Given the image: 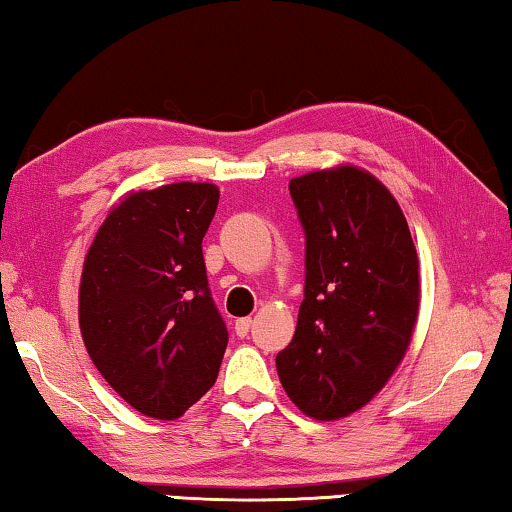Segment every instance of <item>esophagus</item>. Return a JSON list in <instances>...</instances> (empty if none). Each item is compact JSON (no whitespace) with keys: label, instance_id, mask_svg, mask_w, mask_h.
<instances>
[{"label":"esophagus","instance_id":"34e87169","mask_svg":"<svg viewBox=\"0 0 512 512\" xmlns=\"http://www.w3.org/2000/svg\"><path fill=\"white\" fill-rule=\"evenodd\" d=\"M251 324H254V321H251V317H242V319H237V321H235V333L240 335V338H247V333H249Z\"/></svg>","mask_w":512,"mask_h":512}]
</instances>
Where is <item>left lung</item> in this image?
<instances>
[{"instance_id":"8db88e82","label":"left lung","mask_w":512,"mask_h":512,"mask_svg":"<svg viewBox=\"0 0 512 512\" xmlns=\"http://www.w3.org/2000/svg\"><path fill=\"white\" fill-rule=\"evenodd\" d=\"M305 228V298L282 387L307 417L361 410L401 366L419 317V258L387 186L356 165L289 181Z\"/></svg>"}]
</instances>
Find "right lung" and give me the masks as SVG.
Here are the masks:
<instances>
[{
    "label": "right lung",
    "instance_id": "obj_1",
    "mask_svg": "<svg viewBox=\"0 0 512 512\" xmlns=\"http://www.w3.org/2000/svg\"><path fill=\"white\" fill-rule=\"evenodd\" d=\"M216 205L219 188L205 181L130 191L83 261L81 338L109 387L146 417L179 419L219 375L228 331L202 258Z\"/></svg>",
    "mask_w": 512,
    "mask_h": 512
}]
</instances>
